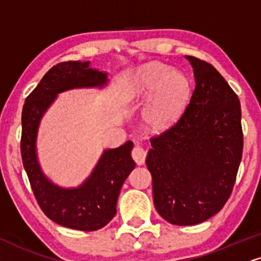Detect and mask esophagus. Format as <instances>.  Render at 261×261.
I'll use <instances>...</instances> for the list:
<instances>
[{"instance_id":"obj_1","label":"esophagus","mask_w":261,"mask_h":261,"mask_svg":"<svg viewBox=\"0 0 261 261\" xmlns=\"http://www.w3.org/2000/svg\"><path fill=\"white\" fill-rule=\"evenodd\" d=\"M132 157H133V160L136 161L137 165L139 166L144 165V162H145V159H146V151L141 146L136 145L133 147V150H132Z\"/></svg>"}]
</instances>
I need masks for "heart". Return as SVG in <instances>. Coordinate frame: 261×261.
Instances as JSON below:
<instances>
[{
    "label": "heart",
    "mask_w": 261,
    "mask_h": 261,
    "mask_svg": "<svg viewBox=\"0 0 261 261\" xmlns=\"http://www.w3.org/2000/svg\"><path fill=\"white\" fill-rule=\"evenodd\" d=\"M145 111V120L152 129L162 130L180 117L189 100L190 85L181 72L172 71L163 63H149L138 71L129 91L130 100L152 95Z\"/></svg>",
    "instance_id": "b5f03b06"
}]
</instances>
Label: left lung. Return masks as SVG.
I'll return each instance as SVG.
<instances>
[{"mask_svg": "<svg viewBox=\"0 0 261 261\" xmlns=\"http://www.w3.org/2000/svg\"><path fill=\"white\" fill-rule=\"evenodd\" d=\"M195 91L174 125L151 138L146 166L156 211L174 225H196L221 211L242 159L239 96L213 65L186 56Z\"/></svg>", "mask_w": 261, "mask_h": 261, "instance_id": "8db88e82", "label": "left lung"}]
</instances>
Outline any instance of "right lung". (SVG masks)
<instances>
[{"label":"right lung","instance_id":"right-lung-1","mask_svg":"<svg viewBox=\"0 0 261 261\" xmlns=\"http://www.w3.org/2000/svg\"><path fill=\"white\" fill-rule=\"evenodd\" d=\"M108 73L89 67V62H64L54 65L25 99L21 114L20 151L31 189L43 213L54 223L73 230L95 231L116 214L124 180L136 167L127 141L102 152L92 174L79 188L64 189L42 172L36 153V138L42 116L59 93L73 88L102 87Z\"/></svg>","mask_w":261,"mask_h":261}]
</instances>
